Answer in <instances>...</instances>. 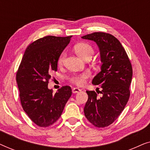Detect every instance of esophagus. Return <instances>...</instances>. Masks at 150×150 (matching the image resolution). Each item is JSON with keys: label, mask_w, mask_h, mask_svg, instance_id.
Instances as JSON below:
<instances>
[{"label": "esophagus", "mask_w": 150, "mask_h": 150, "mask_svg": "<svg viewBox=\"0 0 150 150\" xmlns=\"http://www.w3.org/2000/svg\"><path fill=\"white\" fill-rule=\"evenodd\" d=\"M81 91V90L79 89V88H73V89H72V93H79V92H80Z\"/></svg>", "instance_id": "obj_1"}]
</instances>
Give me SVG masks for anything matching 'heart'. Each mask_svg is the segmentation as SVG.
I'll use <instances>...</instances> for the list:
<instances>
[{"mask_svg":"<svg viewBox=\"0 0 150 150\" xmlns=\"http://www.w3.org/2000/svg\"><path fill=\"white\" fill-rule=\"evenodd\" d=\"M74 49L78 55L83 59L89 56V55L92 56L93 54V48L87 43H79V44L76 45ZM65 57H66V53L63 51L59 55L58 60H57V63H58L59 65H63ZM90 75H91V73L89 71H85L81 74L72 75L71 77H69V80L70 83L74 84L77 86H79V87H81V86L85 85L86 81L89 79Z\"/></svg>","mask_w":150,"mask_h":150,"instance_id":"1","label":"heart"}]
</instances>
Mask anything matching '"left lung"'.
<instances>
[{"label":"left lung","mask_w":150,"mask_h":150,"mask_svg":"<svg viewBox=\"0 0 150 150\" xmlns=\"http://www.w3.org/2000/svg\"><path fill=\"white\" fill-rule=\"evenodd\" d=\"M82 38L98 44L102 63L101 71L92 81L93 85L102 88L99 91L102 96L98 98L94 91H87L88 100L84 113L94 126L104 128L118 118L128 101L132 65L122 44L112 35L95 32Z\"/></svg>","instance_id":"left-lung-1"}]
</instances>
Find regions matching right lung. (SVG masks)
Returning <instances> with one entry per match:
<instances>
[{
	"label": "right lung",
	"instance_id": "1",
	"mask_svg": "<svg viewBox=\"0 0 150 150\" xmlns=\"http://www.w3.org/2000/svg\"><path fill=\"white\" fill-rule=\"evenodd\" d=\"M71 38L48 35L35 41L26 48L16 72L21 105L40 127L54 124L71 96L69 86L62 87L55 93L48 88L51 74L57 70L59 56Z\"/></svg>",
	"mask_w": 150,
	"mask_h": 150
}]
</instances>
